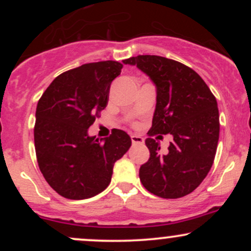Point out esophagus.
I'll return each instance as SVG.
<instances>
[{"instance_id": "1", "label": "esophagus", "mask_w": 251, "mask_h": 251, "mask_svg": "<svg viewBox=\"0 0 251 251\" xmlns=\"http://www.w3.org/2000/svg\"><path fill=\"white\" fill-rule=\"evenodd\" d=\"M132 144H144V138L139 137V135H131Z\"/></svg>"}]
</instances>
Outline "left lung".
Instances as JSON below:
<instances>
[{"mask_svg":"<svg viewBox=\"0 0 251 251\" xmlns=\"http://www.w3.org/2000/svg\"><path fill=\"white\" fill-rule=\"evenodd\" d=\"M137 66L155 86V108L150 134L174 137L165 153L157 140L148 138L150 159L140 166L139 178L148 191L162 198L191 194L214 163L220 114L217 101L194 70L157 55H138L123 61Z\"/></svg>","mask_w":251,"mask_h":251,"instance_id":"1","label":"left lung"}]
</instances>
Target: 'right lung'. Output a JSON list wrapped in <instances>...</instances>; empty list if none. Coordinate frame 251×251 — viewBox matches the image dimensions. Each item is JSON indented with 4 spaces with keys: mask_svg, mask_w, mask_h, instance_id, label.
I'll return each instance as SVG.
<instances>
[{
    "mask_svg": "<svg viewBox=\"0 0 251 251\" xmlns=\"http://www.w3.org/2000/svg\"><path fill=\"white\" fill-rule=\"evenodd\" d=\"M122 68L117 61H100L65 72L37 102V163L47 183L62 197L87 200L102 192L111 183L114 163L131 148V138L122 129H112L101 139L88 134Z\"/></svg>",
    "mask_w": 251,
    "mask_h": 251,
    "instance_id": "add662e5",
    "label": "right lung"
}]
</instances>
